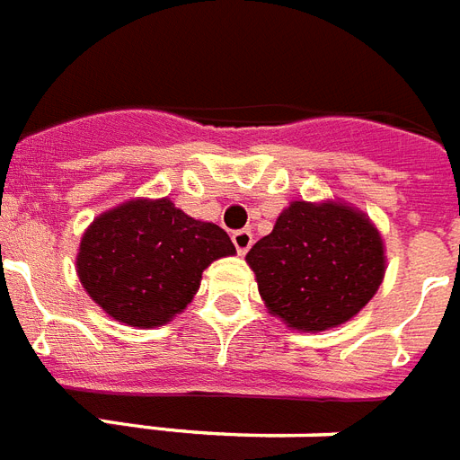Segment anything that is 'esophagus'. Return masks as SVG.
Here are the masks:
<instances>
[{
	"mask_svg": "<svg viewBox=\"0 0 460 460\" xmlns=\"http://www.w3.org/2000/svg\"><path fill=\"white\" fill-rule=\"evenodd\" d=\"M233 244L240 253H247L253 244V234L252 230H234L233 233Z\"/></svg>",
	"mask_w": 460,
	"mask_h": 460,
	"instance_id": "obj_1",
	"label": "esophagus"
}]
</instances>
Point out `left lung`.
Here are the masks:
<instances>
[{"instance_id": "obj_1", "label": "left lung", "mask_w": 460, "mask_h": 460, "mask_svg": "<svg viewBox=\"0 0 460 460\" xmlns=\"http://www.w3.org/2000/svg\"><path fill=\"white\" fill-rule=\"evenodd\" d=\"M268 311L321 332L351 321L385 278V244L363 211L340 201H292L247 253Z\"/></svg>"}]
</instances>
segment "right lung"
Here are the masks:
<instances>
[{
    "mask_svg": "<svg viewBox=\"0 0 460 460\" xmlns=\"http://www.w3.org/2000/svg\"><path fill=\"white\" fill-rule=\"evenodd\" d=\"M223 227L164 199H130L92 220L80 240L78 278L113 321L159 328L192 301L201 273L233 256Z\"/></svg>",
    "mask_w": 460,
    "mask_h": 460,
    "instance_id": "add662e5",
    "label": "right lung"
}]
</instances>
